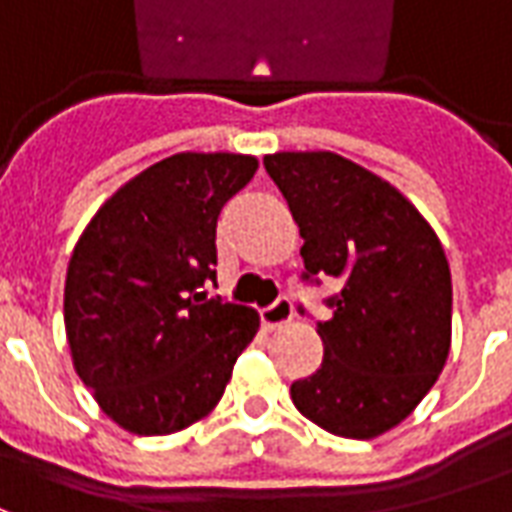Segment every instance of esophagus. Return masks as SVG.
<instances>
[{
  "label": "esophagus",
  "instance_id": "1",
  "mask_svg": "<svg viewBox=\"0 0 512 512\" xmlns=\"http://www.w3.org/2000/svg\"><path fill=\"white\" fill-rule=\"evenodd\" d=\"M290 321H293V304L288 299H279L271 307H266V310H260V323H263L266 332H274V329Z\"/></svg>",
  "mask_w": 512,
  "mask_h": 512
}]
</instances>
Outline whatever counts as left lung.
Instances as JSON below:
<instances>
[{"label": "left lung", "mask_w": 512, "mask_h": 512, "mask_svg": "<svg viewBox=\"0 0 512 512\" xmlns=\"http://www.w3.org/2000/svg\"><path fill=\"white\" fill-rule=\"evenodd\" d=\"M263 164L304 238V279H340L332 318L318 323L323 362L290 384L293 406L334 436L376 439L419 406L450 354L439 235L392 183L337 153H274Z\"/></svg>", "instance_id": "1"}]
</instances>
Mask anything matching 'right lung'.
<instances>
[{
	"label": "right lung",
	"instance_id": "obj_1",
	"mask_svg": "<svg viewBox=\"0 0 512 512\" xmlns=\"http://www.w3.org/2000/svg\"><path fill=\"white\" fill-rule=\"evenodd\" d=\"M255 172V156L175 153L120 186L73 246V367L128 433L167 436L208 417L260 329L255 310L202 290L216 279V219Z\"/></svg>",
	"mask_w": 512,
	"mask_h": 512
}]
</instances>
